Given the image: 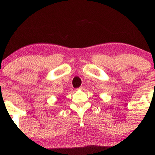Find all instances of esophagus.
<instances>
[{
  "instance_id": "obj_1",
  "label": "esophagus",
  "mask_w": 155,
  "mask_h": 155,
  "mask_svg": "<svg viewBox=\"0 0 155 155\" xmlns=\"http://www.w3.org/2000/svg\"><path fill=\"white\" fill-rule=\"evenodd\" d=\"M78 89H79V90H83L84 87H83V86H81V87H80L78 88Z\"/></svg>"
}]
</instances>
